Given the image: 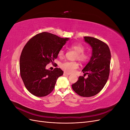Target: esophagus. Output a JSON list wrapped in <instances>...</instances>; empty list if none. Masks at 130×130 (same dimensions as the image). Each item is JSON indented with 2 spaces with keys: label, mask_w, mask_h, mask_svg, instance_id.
Masks as SVG:
<instances>
[{
  "label": "esophagus",
  "mask_w": 130,
  "mask_h": 130,
  "mask_svg": "<svg viewBox=\"0 0 130 130\" xmlns=\"http://www.w3.org/2000/svg\"><path fill=\"white\" fill-rule=\"evenodd\" d=\"M63 75H64V76H68V75H69V74H68V73H66V72H64Z\"/></svg>",
  "instance_id": "1"
}]
</instances>
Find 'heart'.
I'll list each match as a JSON object with an SVG mask.
<instances>
[{"label": "heart", "mask_w": 130, "mask_h": 130, "mask_svg": "<svg viewBox=\"0 0 130 130\" xmlns=\"http://www.w3.org/2000/svg\"><path fill=\"white\" fill-rule=\"evenodd\" d=\"M70 47L77 53L76 58L78 60L81 62H86L88 60L89 55L84 52L85 47L83 45L80 43H76L72 44ZM63 50H61L58 53V56L62 57L63 56ZM60 67L66 73H72L78 68V64L75 61H65L60 64Z\"/></svg>", "instance_id": "1"}]
</instances>
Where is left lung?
<instances>
[{
    "label": "left lung",
    "mask_w": 130,
    "mask_h": 130,
    "mask_svg": "<svg viewBox=\"0 0 130 130\" xmlns=\"http://www.w3.org/2000/svg\"><path fill=\"white\" fill-rule=\"evenodd\" d=\"M85 41L92 48V55L89 62L82 70L85 79L80 76L72 85L74 91L84 97H90L99 93L107 82L109 74L111 52L108 46L104 42L92 37H84Z\"/></svg>",
    "instance_id": "left-lung-1"
}]
</instances>
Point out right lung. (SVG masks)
I'll list each match as a JSON object with an SVG mask.
<instances>
[{
	"mask_svg": "<svg viewBox=\"0 0 130 130\" xmlns=\"http://www.w3.org/2000/svg\"><path fill=\"white\" fill-rule=\"evenodd\" d=\"M68 40L69 38L43 32L31 38L24 46L19 61L20 74L25 87L33 95L45 96L54 89L57 79L63 72L58 68L46 69L45 67L50 62L53 63Z\"/></svg>",
	"mask_w": 130,
	"mask_h": 130,
	"instance_id": "add662e5",
	"label": "right lung"
}]
</instances>
